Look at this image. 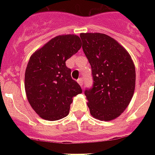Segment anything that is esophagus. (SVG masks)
Here are the masks:
<instances>
[{"mask_svg":"<svg viewBox=\"0 0 155 155\" xmlns=\"http://www.w3.org/2000/svg\"><path fill=\"white\" fill-rule=\"evenodd\" d=\"M77 82H78V84L80 85V86H82L83 83H84V80H83L82 78H80V79L77 80Z\"/></svg>","mask_w":155,"mask_h":155,"instance_id":"esophagus-1","label":"esophagus"}]
</instances>
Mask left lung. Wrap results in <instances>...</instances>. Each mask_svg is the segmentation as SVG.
Wrapping results in <instances>:
<instances>
[{
	"label": "left lung",
	"instance_id": "1",
	"mask_svg": "<svg viewBox=\"0 0 155 155\" xmlns=\"http://www.w3.org/2000/svg\"><path fill=\"white\" fill-rule=\"evenodd\" d=\"M80 38L93 75V87L84 92L90 113L100 120H114L134 93V63L129 52L108 35L81 33Z\"/></svg>",
	"mask_w": 155,
	"mask_h": 155
}]
</instances>
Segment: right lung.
Segmentation results:
<instances>
[{"label": "right lung", "mask_w": 155, "mask_h": 155, "mask_svg": "<svg viewBox=\"0 0 155 155\" xmlns=\"http://www.w3.org/2000/svg\"><path fill=\"white\" fill-rule=\"evenodd\" d=\"M80 42L77 35H58L30 56L25 72V94L42 119L57 120L67 117L73 97L82 93L66 66V60L81 48Z\"/></svg>", "instance_id": "1"}]
</instances>
